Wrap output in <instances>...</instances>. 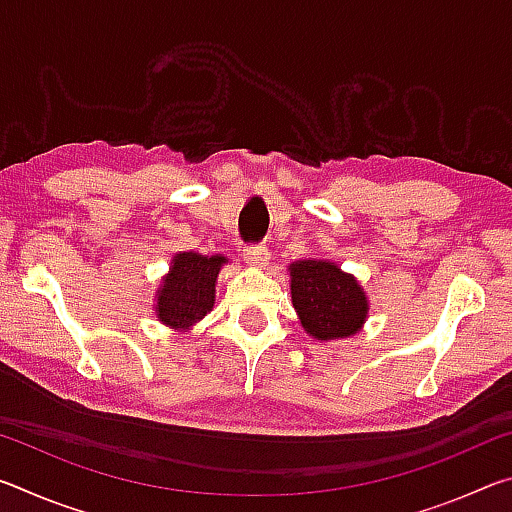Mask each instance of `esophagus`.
Here are the masks:
<instances>
[{
    "instance_id": "obj_1",
    "label": "esophagus",
    "mask_w": 512,
    "mask_h": 512,
    "mask_svg": "<svg viewBox=\"0 0 512 512\" xmlns=\"http://www.w3.org/2000/svg\"><path fill=\"white\" fill-rule=\"evenodd\" d=\"M268 259H271V253H268L266 246H253L246 250V264L250 268H264Z\"/></svg>"
}]
</instances>
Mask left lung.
Here are the masks:
<instances>
[{
	"mask_svg": "<svg viewBox=\"0 0 512 512\" xmlns=\"http://www.w3.org/2000/svg\"><path fill=\"white\" fill-rule=\"evenodd\" d=\"M293 309L311 339L329 343L350 339L366 323L370 300L352 273L329 259H298L289 266Z\"/></svg>",
	"mask_w": 512,
	"mask_h": 512,
	"instance_id": "obj_1",
	"label": "left lung"
}]
</instances>
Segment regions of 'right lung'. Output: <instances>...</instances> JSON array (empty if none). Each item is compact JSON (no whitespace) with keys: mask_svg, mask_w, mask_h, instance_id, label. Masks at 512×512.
Returning a JSON list of instances; mask_svg holds the SVG:
<instances>
[{"mask_svg":"<svg viewBox=\"0 0 512 512\" xmlns=\"http://www.w3.org/2000/svg\"><path fill=\"white\" fill-rule=\"evenodd\" d=\"M228 264L223 255H201L183 250L171 257L167 275L155 291L153 314L173 332H189L210 314L216 298V277Z\"/></svg>","mask_w":512,"mask_h":512,"instance_id":"1","label":"right lung"}]
</instances>
